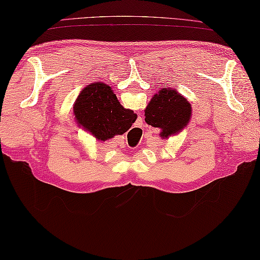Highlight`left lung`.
<instances>
[{
	"instance_id": "left-lung-1",
	"label": "left lung",
	"mask_w": 260,
	"mask_h": 260,
	"mask_svg": "<svg viewBox=\"0 0 260 260\" xmlns=\"http://www.w3.org/2000/svg\"><path fill=\"white\" fill-rule=\"evenodd\" d=\"M144 112L145 122L160 129L161 138H169L187 125L192 111L185 97L175 89L163 88L153 95Z\"/></svg>"
}]
</instances>
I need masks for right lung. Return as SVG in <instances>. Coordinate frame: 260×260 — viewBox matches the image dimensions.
I'll list each match as a JSON object with an SVG mask.
<instances>
[{
	"instance_id": "1",
	"label": "right lung",
	"mask_w": 260,
	"mask_h": 260,
	"mask_svg": "<svg viewBox=\"0 0 260 260\" xmlns=\"http://www.w3.org/2000/svg\"><path fill=\"white\" fill-rule=\"evenodd\" d=\"M74 114L83 129L103 142L126 133L137 118L133 110L122 107L110 86L101 82L82 90Z\"/></svg>"
}]
</instances>
